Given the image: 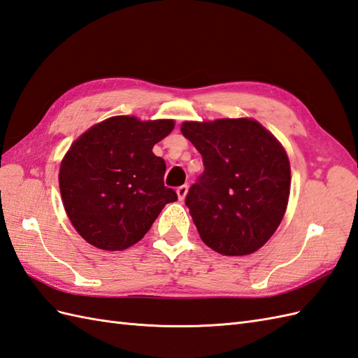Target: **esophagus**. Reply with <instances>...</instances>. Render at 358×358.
Here are the masks:
<instances>
[{
	"label": "esophagus",
	"mask_w": 358,
	"mask_h": 358,
	"mask_svg": "<svg viewBox=\"0 0 358 358\" xmlns=\"http://www.w3.org/2000/svg\"><path fill=\"white\" fill-rule=\"evenodd\" d=\"M187 190H189L187 185H182V186L177 187V195H178V199H180V201H182V199L186 198V195H187Z\"/></svg>",
	"instance_id": "34e87169"
}]
</instances>
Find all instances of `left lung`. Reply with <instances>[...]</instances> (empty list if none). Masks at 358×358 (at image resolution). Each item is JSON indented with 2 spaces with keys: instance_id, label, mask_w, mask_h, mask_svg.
<instances>
[{
  "instance_id": "left-lung-1",
  "label": "left lung",
  "mask_w": 358,
  "mask_h": 358,
  "mask_svg": "<svg viewBox=\"0 0 358 358\" xmlns=\"http://www.w3.org/2000/svg\"><path fill=\"white\" fill-rule=\"evenodd\" d=\"M181 133L203 155L204 172L186 196L201 239L224 255L260 250L287 208L286 151L266 128L248 117L185 122Z\"/></svg>"
}]
</instances>
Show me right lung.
<instances>
[{
    "instance_id": "1",
    "label": "right lung",
    "mask_w": 358,
    "mask_h": 358,
    "mask_svg": "<svg viewBox=\"0 0 358 358\" xmlns=\"http://www.w3.org/2000/svg\"><path fill=\"white\" fill-rule=\"evenodd\" d=\"M173 130V121L113 116L94 125L71 145L59 172L69 221L86 242L121 251L139 242L168 203L166 163L152 146Z\"/></svg>"
}]
</instances>
